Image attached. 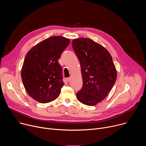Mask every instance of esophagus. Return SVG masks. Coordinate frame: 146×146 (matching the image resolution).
I'll use <instances>...</instances> for the list:
<instances>
[{"label": "esophagus", "instance_id": "esophagus-1", "mask_svg": "<svg viewBox=\"0 0 146 146\" xmlns=\"http://www.w3.org/2000/svg\"><path fill=\"white\" fill-rule=\"evenodd\" d=\"M70 80V77H68V78H66V81H67V82H69Z\"/></svg>", "mask_w": 146, "mask_h": 146}]
</instances>
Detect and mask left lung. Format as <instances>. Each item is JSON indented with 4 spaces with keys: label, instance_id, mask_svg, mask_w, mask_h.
<instances>
[{
    "label": "left lung",
    "instance_id": "8db88e82",
    "mask_svg": "<svg viewBox=\"0 0 146 146\" xmlns=\"http://www.w3.org/2000/svg\"><path fill=\"white\" fill-rule=\"evenodd\" d=\"M72 47L80 63L83 81L76 97L84 105L95 106L106 98L116 81L112 57L105 47L90 38L74 39Z\"/></svg>",
    "mask_w": 146,
    "mask_h": 146
}]
</instances>
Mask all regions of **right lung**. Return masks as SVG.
<instances>
[{
  "label": "right lung",
  "mask_w": 146,
  "mask_h": 146,
  "mask_svg": "<svg viewBox=\"0 0 146 146\" xmlns=\"http://www.w3.org/2000/svg\"><path fill=\"white\" fill-rule=\"evenodd\" d=\"M69 43L70 40L64 37L51 36L27 54L21 77L27 93L33 99L46 103L59 96L64 83L58 60Z\"/></svg>",
  "instance_id": "add662e5"
}]
</instances>
